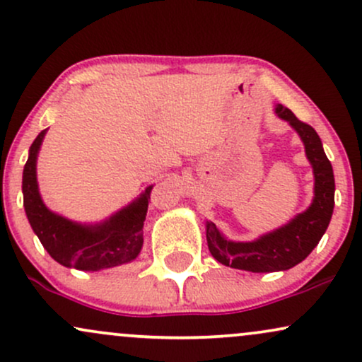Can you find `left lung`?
Instances as JSON below:
<instances>
[{"label": "left lung", "mask_w": 362, "mask_h": 362, "mask_svg": "<svg viewBox=\"0 0 362 362\" xmlns=\"http://www.w3.org/2000/svg\"><path fill=\"white\" fill-rule=\"evenodd\" d=\"M276 114L298 131L305 143L306 156L313 165L315 199L305 213L255 242L235 243L224 240L214 223L206 224L207 247L219 264L250 272L288 271L310 255L327 231L334 213V170L322 148L317 131L303 122L286 107L277 105Z\"/></svg>", "instance_id": "left-lung-1"}]
</instances>
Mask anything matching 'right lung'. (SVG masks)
Listing matches in <instances>:
<instances>
[{
  "label": "right lung",
  "mask_w": 362,
  "mask_h": 362,
  "mask_svg": "<svg viewBox=\"0 0 362 362\" xmlns=\"http://www.w3.org/2000/svg\"><path fill=\"white\" fill-rule=\"evenodd\" d=\"M39 132L23 168V206L32 230L54 260L78 271H100L134 260L143 247V224L149 204L148 187L144 194L126 209L97 226H81L51 213L37 189L35 161L44 134Z\"/></svg>",
  "instance_id": "right-lung-1"
}]
</instances>
